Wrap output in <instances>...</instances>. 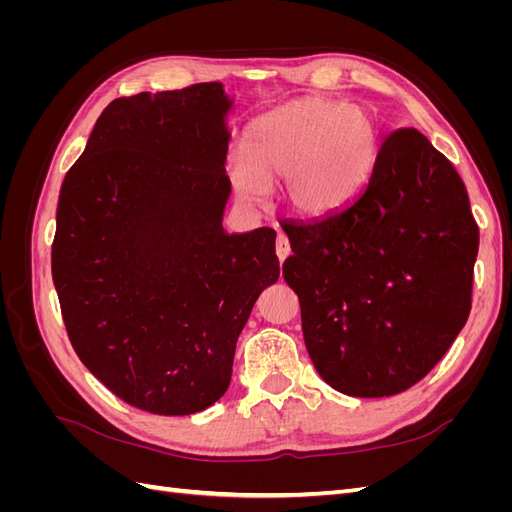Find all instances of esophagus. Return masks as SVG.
Segmentation results:
<instances>
[{
	"instance_id": "34e87169",
	"label": "esophagus",
	"mask_w": 512,
	"mask_h": 512,
	"mask_svg": "<svg viewBox=\"0 0 512 512\" xmlns=\"http://www.w3.org/2000/svg\"><path fill=\"white\" fill-rule=\"evenodd\" d=\"M275 254L282 262L290 254V243H288V237L284 235V232H280V235H277V239H275Z\"/></svg>"
}]
</instances>
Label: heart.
<instances>
[{
  "mask_svg": "<svg viewBox=\"0 0 512 512\" xmlns=\"http://www.w3.org/2000/svg\"><path fill=\"white\" fill-rule=\"evenodd\" d=\"M378 153V126L363 106L327 98L292 100L260 115L245 149L226 158L232 190L247 205L284 179L286 203L305 215L335 211L367 179Z\"/></svg>",
  "mask_w": 512,
  "mask_h": 512,
  "instance_id": "1",
  "label": "heart"
}]
</instances>
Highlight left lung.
Returning <instances> with one entry per match:
<instances>
[{
  "label": "left lung",
  "mask_w": 512,
  "mask_h": 512,
  "mask_svg": "<svg viewBox=\"0 0 512 512\" xmlns=\"http://www.w3.org/2000/svg\"><path fill=\"white\" fill-rule=\"evenodd\" d=\"M284 280L322 380L389 397L423 380L472 309L478 226L455 166L414 128L384 138L365 188L312 222H284Z\"/></svg>",
  "instance_id": "8db88e82"
}]
</instances>
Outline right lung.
Segmentation results:
<instances>
[{"label": "right lung", "instance_id": "add662e5", "mask_svg": "<svg viewBox=\"0 0 512 512\" xmlns=\"http://www.w3.org/2000/svg\"><path fill=\"white\" fill-rule=\"evenodd\" d=\"M230 106L222 83L117 98L61 183L51 271L70 344L151 414L226 393L239 333L280 277L273 228H222Z\"/></svg>", "mask_w": 512, "mask_h": 512}]
</instances>
